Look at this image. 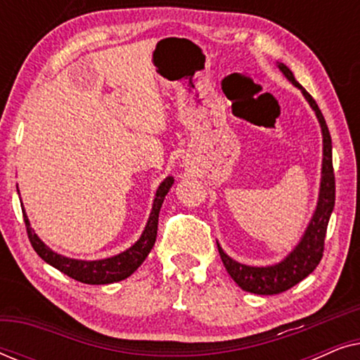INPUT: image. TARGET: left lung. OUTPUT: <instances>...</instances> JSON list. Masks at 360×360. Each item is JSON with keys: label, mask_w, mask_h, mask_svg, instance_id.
<instances>
[{"label": "left lung", "mask_w": 360, "mask_h": 360, "mask_svg": "<svg viewBox=\"0 0 360 360\" xmlns=\"http://www.w3.org/2000/svg\"><path fill=\"white\" fill-rule=\"evenodd\" d=\"M278 70L283 73L285 78L297 86L308 105L311 106L314 115L318 117L319 126H321L323 136V162H321V181H319L318 203L309 223L304 229L302 239L295 245L287 257L274 265H264V267H254V265L240 264L238 260L231 259L224 252L218 240V250L223 260L226 270L231 278L239 285L240 288L249 293L255 295H277L285 290L292 288L293 285L302 282L309 274L316 269L319 260L323 257L324 238H326V229L329 218L334 210V200H336V186H334V170H333V144L331 136H329L326 121H324L323 112L319 110L316 101L311 95L295 80L293 73L285 63L277 62Z\"/></svg>", "instance_id": "obj_1"}]
</instances>
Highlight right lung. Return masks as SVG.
Segmentation results:
<instances>
[{
	"mask_svg": "<svg viewBox=\"0 0 360 360\" xmlns=\"http://www.w3.org/2000/svg\"><path fill=\"white\" fill-rule=\"evenodd\" d=\"M172 185H174V176L169 175L167 179H164V181H162L159 188L155 191L149 219H147L146 228L142 231L141 238L137 239L129 249L122 250V252L112 255V257L98 260H82L65 257V255L56 252V250L49 248L44 240H41V238L36 234V231L31 228V221H29L26 210H24V205L21 203L29 240H31L34 250H36L37 255L44 260V262H47L49 265H52V267L60 270L62 274L68 275V277L73 280H78V282L88 285H108L121 282V280L131 277V275L141 267V264L144 262L152 248H154L157 238V224H159V213L162 203H164L165 200V195L169 193Z\"/></svg>",
	"mask_w": 360,
	"mask_h": 360,
	"instance_id": "add662e5",
	"label": "right lung"
}]
</instances>
